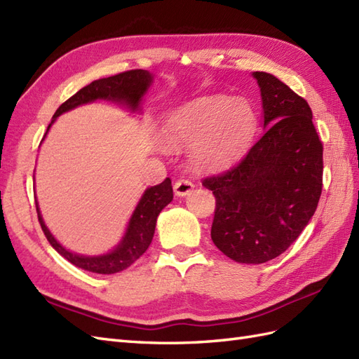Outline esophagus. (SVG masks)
I'll return each mask as SVG.
<instances>
[{"label":"esophagus","mask_w":359,"mask_h":359,"mask_svg":"<svg viewBox=\"0 0 359 359\" xmlns=\"http://www.w3.org/2000/svg\"><path fill=\"white\" fill-rule=\"evenodd\" d=\"M192 189H194V183L188 179H179L174 183V192H176V196L179 197L188 196Z\"/></svg>","instance_id":"34e87169"}]
</instances>
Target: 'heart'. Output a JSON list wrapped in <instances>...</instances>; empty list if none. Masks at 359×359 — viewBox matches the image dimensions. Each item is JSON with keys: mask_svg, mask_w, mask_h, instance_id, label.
I'll return each mask as SVG.
<instances>
[{"mask_svg": "<svg viewBox=\"0 0 359 359\" xmlns=\"http://www.w3.org/2000/svg\"><path fill=\"white\" fill-rule=\"evenodd\" d=\"M253 127L255 114L247 101L205 97L170 115L162 136L171 147L196 144L192 159L198 167L218 168L243 151Z\"/></svg>", "mask_w": 359, "mask_h": 359, "instance_id": "obj_1", "label": "heart"}]
</instances>
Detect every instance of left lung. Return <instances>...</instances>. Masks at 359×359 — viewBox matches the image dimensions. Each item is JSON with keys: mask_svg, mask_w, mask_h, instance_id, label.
<instances>
[{"mask_svg": "<svg viewBox=\"0 0 359 359\" xmlns=\"http://www.w3.org/2000/svg\"><path fill=\"white\" fill-rule=\"evenodd\" d=\"M264 133L231 168L203 179L215 196L210 238L229 258L262 264L283 253L314 215L323 188V144L305 98L253 72Z\"/></svg>", "mask_w": 359, "mask_h": 359, "instance_id": "obj_1", "label": "left lung"}]
</instances>
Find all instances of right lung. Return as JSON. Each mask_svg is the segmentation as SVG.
<instances>
[{
    "mask_svg": "<svg viewBox=\"0 0 359 359\" xmlns=\"http://www.w3.org/2000/svg\"><path fill=\"white\" fill-rule=\"evenodd\" d=\"M150 83L151 74L145 69H130L119 72V74L112 77L95 80L92 81L90 85L76 92V94L68 98L65 103H62L56 110V114H54L53 121L60 114L67 112V110H71L80 104L89 103V101H94L98 98L124 101L127 106H130L135 110L140 106L141 97L145 94V90L149 89ZM171 200L172 187L170 177L165 179L159 185L147 189L130 218V223L127 226V232L123 238V241L118 244L114 252L103 256H81L63 249V247L54 240V236L50 233L47 226H45L39 212L38 201H36V210H38L39 223L48 243L53 245L54 250H57V253L63 256V258L68 259L71 264H74L79 269L100 274H114L130 267V265L136 259H140L144 252L149 249L154 235L156 219H158L161 210L167 206Z\"/></svg>",
    "mask_w": 359,
    "mask_h": 359,
    "instance_id": "right-lung-1",
    "label": "right lung"
}]
</instances>
